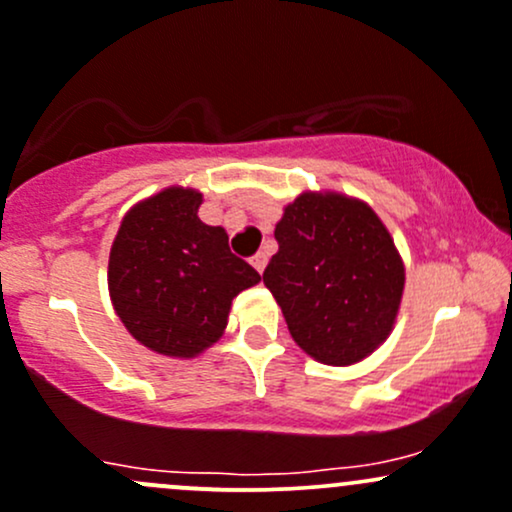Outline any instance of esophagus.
<instances>
[{
	"label": "esophagus",
	"mask_w": 512,
	"mask_h": 512,
	"mask_svg": "<svg viewBox=\"0 0 512 512\" xmlns=\"http://www.w3.org/2000/svg\"><path fill=\"white\" fill-rule=\"evenodd\" d=\"M252 267H255V270L257 272H265V267H267V255H265V252H257V255L255 257H252Z\"/></svg>",
	"instance_id": "esophagus-1"
}]
</instances>
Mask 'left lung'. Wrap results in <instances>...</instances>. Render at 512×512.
<instances>
[{"label": "left lung", "mask_w": 512, "mask_h": 512, "mask_svg": "<svg viewBox=\"0 0 512 512\" xmlns=\"http://www.w3.org/2000/svg\"><path fill=\"white\" fill-rule=\"evenodd\" d=\"M265 287L311 358L351 365L390 336L405 267L383 220L341 193H301L274 228Z\"/></svg>", "instance_id": "obj_1"}]
</instances>
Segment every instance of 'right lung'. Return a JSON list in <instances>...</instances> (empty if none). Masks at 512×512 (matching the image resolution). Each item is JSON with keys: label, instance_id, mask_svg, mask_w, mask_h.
Listing matches in <instances>:
<instances>
[{"label": "right lung", "instance_id": "obj_1", "mask_svg": "<svg viewBox=\"0 0 512 512\" xmlns=\"http://www.w3.org/2000/svg\"><path fill=\"white\" fill-rule=\"evenodd\" d=\"M201 193L171 186L125 215L107 284L117 316L147 348L193 358L223 336L228 311L260 274L233 255L228 233L198 218Z\"/></svg>", "mask_w": 512, "mask_h": 512}]
</instances>
